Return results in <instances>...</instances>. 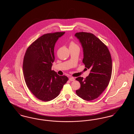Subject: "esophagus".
<instances>
[{"label": "esophagus", "mask_w": 134, "mask_h": 134, "mask_svg": "<svg viewBox=\"0 0 134 134\" xmlns=\"http://www.w3.org/2000/svg\"><path fill=\"white\" fill-rule=\"evenodd\" d=\"M69 79V80L71 81H74V80H75V78H74V77H70Z\"/></svg>", "instance_id": "esophagus-1"}]
</instances>
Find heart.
Segmentation results:
<instances>
[{"label":"heart","mask_w":134,"mask_h":134,"mask_svg":"<svg viewBox=\"0 0 134 134\" xmlns=\"http://www.w3.org/2000/svg\"><path fill=\"white\" fill-rule=\"evenodd\" d=\"M70 46L71 47H79L78 46V45L76 44L74 42H73V41H72V42H71L70 43Z\"/></svg>","instance_id":"obj_1"}]
</instances>
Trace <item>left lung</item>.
<instances>
[{
    "instance_id": "8db88e82",
    "label": "left lung",
    "mask_w": 134,
    "mask_h": 134,
    "mask_svg": "<svg viewBox=\"0 0 134 134\" xmlns=\"http://www.w3.org/2000/svg\"><path fill=\"white\" fill-rule=\"evenodd\" d=\"M75 36L83 47L82 62L90 69L85 78H76L80 83L76 93L84 100L91 101L98 98L108 86L112 73L111 57L107 46L93 34L79 32Z\"/></svg>"
}]
</instances>
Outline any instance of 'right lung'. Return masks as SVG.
Segmentation results:
<instances>
[{
  "mask_svg": "<svg viewBox=\"0 0 134 134\" xmlns=\"http://www.w3.org/2000/svg\"><path fill=\"white\" fill-rule=\"evenodd\" d=\"M65 32L43 35L27 48L23 61V73L26 86L39 100L48 102L59 96L68 80L59 76L52 66L55 60L54 47Z\"/></svg>",
  "mask_w": 134,
  "mask_h": 134,
  "instance_id": "add662e5",
  "label": "right lung"
}]
</instances>
